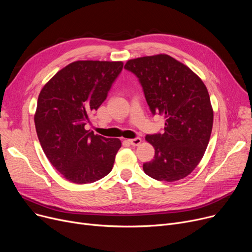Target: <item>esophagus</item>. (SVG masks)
<instances>
[{"label": "esophagus", "instance_id": "esophagus-1", "mask_svg": "<svg viewBox=\"0 0 252 252\" xmlns=\"http://www.w3.org/2000/svg\"><path fill=\"white\" fill-rule=\"evenodd\" d=\"M129 144L133 145V146H139V145L141 144L142 142V139L141 138H135V139H129L128 140Z\"/></svg>", "mask_w": 252, "mask_h": 252}]
</instances>
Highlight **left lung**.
I'll return each instance as SVG.
<instances>
[{
  "label": "left lung",
  "mask_w": 252,
  "mask_h": 252,
  "mask_svg": "<svg viewBox=\"0 0 252 252\" xmlns=\"http://www.w3.org/2000/svg\"><path fill=\"white\" fill-rule=\"evenodd\" d=\"M143 88L152 114L165 117L163 134L147 135L154 158L143 164L157 181L175 182L190 175L200 162L210 139L214 110L201 78L166 54L128 60Z\"/></svg>",
  "instance_id": "8db88e82"
}]
</instances>
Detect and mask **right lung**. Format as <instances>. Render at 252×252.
I'll list each match as a JSON object with an SVG mask.
<instances>
[{"label": "right lung", "mask_w": 252, "mask_h": 252, "mask_svg": "<svg viewBox=\"0 0 252 252\" xmlns=\"http://www.w3.org/2000/svg\"><path fill=\"white\" fill-rule=\"evenodd\" d=\"M123 67L122 61H75L39 93L34 114L38 141L52 165L71 183H94L113 167L121 140L94 135L85 126Z\"/></svg>", "instance_id": "right-lung-1"}]
</instances>
